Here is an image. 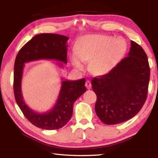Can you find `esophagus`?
<instances>
[{
  "label": "esophagus",
  "instance_id": "esophagus-1",
  "mask_svg": "<svg viewBox=\"0 0 158 158\" xmlns=\"http://www.w3.org/2000/svg\"><path fill=\"white\" fill-rule=\"evenodd\" d=\"M85 87L87 88V89H91V87H92V84H91V82H90L89 80H88V81H86L85 82Z\"/></svg>",
  "mask_w": 158,
  "mask_h": 158
}]
</instances>
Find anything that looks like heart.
Returning a JSON list of instances; mask_svg holds the SVG:
<instances>
[{
    "label": "heart",
    "instance_id": "b5f03b06",
    "mask_svg": "<svg viewBox=\"0 0 158 158\" xmlns=\"http://www.w3.org/2000/svg\"><path fill=\"white\" fill-rule=\"evenodd\" d=\"M126 40L114 39L107 35H88L83 36L70 53L73 66L77 70L83 69V62H88L89 70L94 75H102L115 68L125 54Z\"/></svg>",
    "mask_w": 158,
    "mask_h": 158
}]
</instances>
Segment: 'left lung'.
<instances>
[{"label":"left lung","mask_w":158,"mask_h":158,"mask_svg":"<svg viewBox=\"0 0 158 158\" xmlns=\"http://www.w3.org/2000/svg\"><path fill=\"white\" fill-rule=\"evenodd\" d=\"M149 77L147 54L131 41L127 56L108 74L92 80L98 118L107 125H114L135 116L146 101Z\"/></svg>","instance_id":"left-lung-1"}]
</instances>
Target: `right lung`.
<instances>
[{
  "instance_id": "right-lung-1",
  "label": "right lung",
  "mask_w": 158,
  "mask_h": 158,
  "mask_svg": "<svg viewBox=\"0 0 158 158\" xmlns=\"http://www.w3.org/2000/svg\"><path fill=\"white\" fill-rule=\"evenodd\" d=\"M66 36L43 33L35 36L22 47L14 64L13 90L16 102L23 114L33 125L45 130H57L65 126L73 115L74 102L86 91L85 79L69 81L62 78L59 95L52 109L38 113L26 105L22 93V79L26 63L39 60L58 61L56 64L63 68L67 64Z\"/></svg>"
}]
</instances>
